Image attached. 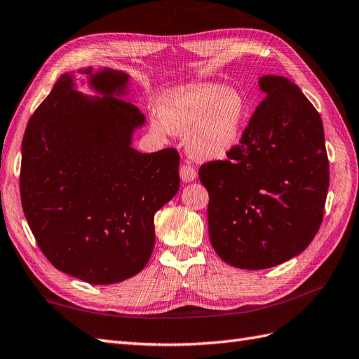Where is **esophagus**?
Masks as SVG:
<instances>
[{"label": "esophagus", "instance_id": "esophagus-1", "mask_svg": "<svg viewBox=\"0 0 359 359\" xmlns=\"http://www.w3.org/2000/svg\"><path fill=\"white\" fill-rule=\"evenodd\" d=\"M180 179H182V182H185V183L194 182L197 179V171L188 163L182 165L180 166Z\"/></svg>", "mask_w": 359, "mask_h": 359}]
</instances>
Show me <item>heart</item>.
I'll use <instances>...</instances> for the list:
<instances>
[{"label":"heart","instance_id":"obj_1","mask_svg":"<svg viewBox=\"0 0 359 359\" xmlns=\"http://www.w3.org/2000/svg\"><path fill=\"white\" fill-rule=\"evenodd\" d=\"M246 101L234 88L200 82L174 90L161 107V121H151L157 136L166 131L187 137L188 153L197 161L226 157L240 142Z\"/></svg>","mask_w":359,"mask_h":359}]
</instances>
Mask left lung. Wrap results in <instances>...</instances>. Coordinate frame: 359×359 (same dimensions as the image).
Instances as JSON below:
<instances>
[{
	"label": "left lung",
	"instance_id": "obj_1",
	"mask_svg": "<svg viewBox=\"0 0 359 359\" xmlns=\"http://www.w3.org/2000/svg\"><path fill=\"white\" fill-rule=\"evenodd\" d=\"M266 95L228 161L200 166L210 193L214 251L240 269H268L302 254L320 229L329 161L318 111L287 78L258 79Z\"/></svg>",
	"mask_w": 359,
	"mask_h": 359
}]
</instances>
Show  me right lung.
<instances>
[{"instance_id":"add662e5","label":"right lung","mask_w":359,"mask_h":359,"mask_svg":"<svg viewBox=\"0 0 359 359\" xmlns=\"http://www.w3.org/2000/svg\"><path fill=\"white\" fill-rule=\"evenodd\" d=\"M99 96L64 73L30 118L22 137L24 215L57 271L90 285H113L145 268L154 248V214L179 191V153L131 147L145 116L122 101L130 76L79 69Z\"/></svg>"}]
</instances>
